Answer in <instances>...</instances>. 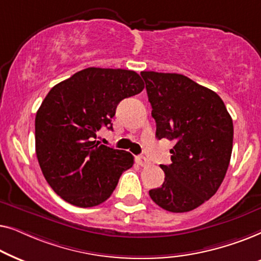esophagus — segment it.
Returning <instances> with one entry per match:
<instances>
[{"label":"esophagus","mask_w":261,"mask_h":261,"mask_svg":"<svg viewBox=\"0 0 261 261\" xmlns=\"http://www.w3.org/2000/svg\"><path fill=\"white\" fill-rule=\"evenodd\" d=\"M137 163L140 166H147V165H149V160L146 158V156H144V155L137 156Z\"/></svg>","instance_id":"obj_1"}]
</instances>
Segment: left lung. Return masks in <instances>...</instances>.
I'll list each match as a JSON object with an SVG mask.
<instances>
[{
    "label": "left lung",
    "mask_w": 261,
    "mask_h": 261,
    "mask_svg": "<svg viewBox=\"0 0 261 261\" xmlns=\"http://www.w3.org/2000/svg\"><path fill=\"white\" fill-rule=\"evenodd\" d=\"M155 120V137L174 141L172 163L160 165L165 180L149 190L171 213L194 210L213 197L233 149V120L219 95L179 73L142 71Z\"/></svg>",
    "instance_id": "obj_1"
}]
</instances>
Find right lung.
<instances>
[{"mask_svg":"<svg viewBox=\"0 0 261 261\" xmlns=\"http://www.w3.org/2000/svg\"><path fill=\"white\" fill-rule=\"evenodd\" d=\"M130 70L88 67L55 85L35 116V152L49 187L64 201L90 208L107 201L134 156L96 141L123 98L144 90Z\"/></svg>","mask_w":261,"mask_h":261,"instance_id":"1","label":"right lung"}]
</instances>
